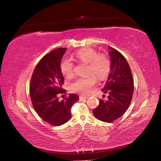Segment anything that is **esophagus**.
<instances>
[{"label":"esophagus","mask_w":161,"mask_h":161,"mask_svg":"<svg viewBox=\"0 0 161 161\" xmlns=\"http://www.w3.org/2000/svg\"><path fill=\"white\" fill-rule=\"evenodd\" d=\"M87 99V97H86L80 96V99H79V100L81 101H82V100H85V99Z\"/></svg>","instance_id":"1"}]
</instances>
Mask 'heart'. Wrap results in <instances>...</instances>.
<instances>
[{
	"instance_id": "heart-1",
	"label": "heart",
	"mask_w": 161,
	"mask_h": 161,
	"mask_svg": "<svg viewBox=\"0 0 161 161\" xmlns=\"http://www.w3.org/2000/svg\"><path fill=\"white\" fill-rule=\"evenodd\" d=\"M75 58L79 62L87 64V77L79 78L70 85L72 92L85 95L96 83L97 79H103L108 76L111 70V61L104 53H99L89 47L82 48L75 53ZM60 70L66 78H72L75 75V65L71 60L64 58L60 62Z\"/></svg>"
}]
</instances>
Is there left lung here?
Returning <instances> with one entry per match:
<instances>
[{
  "mask_svg": "<svg viewBox=\"0 0 161 161\" xmlns=\"http://www.w3.org/2000/svg\"><path fill=\"white\" fill-rule=\"evenodd\" d=\"M109 49L111 72L102 89L105 94L109 93L108 99H99V105L93 110L97 119L108 123L125 114L131 103L134 92V80L127 60L117 50L111 47Z\"/></svg>",
  "mask_w": 161,
  "mask_h": 161,
  "instance_id": "obj_1",
  "label": "left lung"
}]
</instances>
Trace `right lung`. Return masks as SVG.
Segmentation results:
<instances>
[{"mask_svg":"<svg viewBox=\"0 0 161 161\" xmlns=\"http://www.w3.org/2000/svg\"><path fill=\"white\" fill-rule=\"evenodd\" d=\"M66 47L53 50L38 62L30 84V94L34 109L40 118L52 125L59 126L71 118V108L79 97L70 94L61 101L58 94L66 92L61 87L64 79L60 70V62Z\"/></svg>","mask_w":161,"mask_h":161,"instance_id":"1","label":"right lung"}]
</instances>
